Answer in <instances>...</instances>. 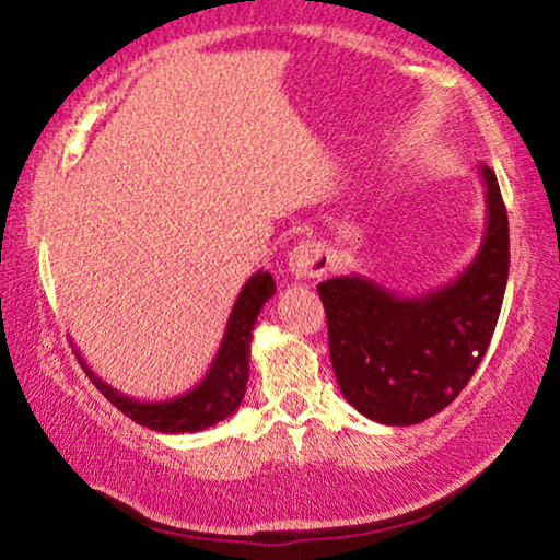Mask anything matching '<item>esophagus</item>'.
<instances>
[{
    "mask_svg": "<svg viewBox=\"0 0 560 560\" xmlns=\"http://www.w3.org/2000/svg\"><path fill=\"white\" fill-rule=\"evenodd\" d=\"M334 260L326 244L316 240H302L289 249L287 268L294 279H320L326 271H331Z\"/></svg>",
    "mask_w": 560,
    "mask_h": 560,
    "instance_id": "1",
    "label": "esophagus"
}]
</instances>
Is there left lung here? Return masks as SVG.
I'll return each instance as SVG.
<instances>
[{
  "label": "left lung",
  "instance_id": "8db88e82",
  "mask_svg": "<svg viewBox=\"0 0 560 560\" xmlns=\"http://www.w3.org/2000/svg\"><path fill=\"white\" fill-rule=\"evenodd\" d=\"M485 182V236L474 260L447 284L400 298L369 276L318 284L329 352L345 400L387 427L421 423L447 408L479 369L508 284V213L498 176Z\"/></svg>",
  "mask_w": 560,
  "mask_h": 560
}]
</instances>
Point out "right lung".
I'll return each instance as SVG.
<instances>
[{"label":"right lung","instance_id":"obj_1","mask_svg":"<svg viewBox=\"0 0 560 560\" xmlns=\"http://www.w3.org/2000/svg\"><path fill=\"white\" fill-rule=\"evenodd\" d=\"M276 294V281L268 271H258L247 279L242 287L240 298H236L231 316L223 331L221 347H218L213 363H210L208 374L197 387H191L184 395L168 397V400H133L131 395H124L105 378H100L89 369L81 352L75 350L79 361L92 378L94 387L110 400L120 413L133 419L141 427L152 429V432L163 434H186V432H202V429L215 427L218 421L229 419L236 408H240L244 389H247L249 378V345H253V329L258 320L262 305L268 298Z\"/></svg>","mask_w":560,"mask_h":560}]
</instances>
